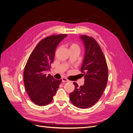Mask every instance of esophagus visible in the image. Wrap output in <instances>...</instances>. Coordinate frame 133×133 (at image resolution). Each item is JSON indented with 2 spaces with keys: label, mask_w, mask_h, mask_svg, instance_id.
<instances>
[{
  "label": "esophagus",
  "mask_w": 133,
  "mask_h": 133,
  "mask_svg": "<svg viewBox=\"0 0 133 133\" xmlns=\"http://www.w3.org/2000/svg\"><path fill=\"white\" fill-rule=\"evenodd\" d=\"M62 81L63 82H69V81L67 78H62Z\"/></svg>",
  "instance_id": "esophagus-1"
}]
</instances>
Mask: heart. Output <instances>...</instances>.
Masks as SVG:
<instances>
[{
    "label": "heart",
    "instance_id": "heart-1",
    "mask_svg": "<svg viewBox=\"0 0 133 133\" xmlns=\"http://www.w3.org/2000/svg\"><path fill=\"white\" fill-rule=\"evenodd\" d=\"M68 46L70 50H79V45L76 43L74 42H70L68 43Z\"/></svg>",
    "mask_w": 133,
    "mask_h": 133
}]
</instances>
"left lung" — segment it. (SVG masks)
Returning a JSON list of instances; mask_svg holds the SVG:
<instances>
[{
    "label": "left lung",
    "mask_w": 133,
    "mask_h": 133,
    "mask_svg": "<svg viewBox=\"0 0 133 133\" xmlns=\"http://www.w3.org/2000/svg\"><path fill=\"white\" fill-rule=\"evenodd\" d=\"M81 37L85 47L81 69L84 84L79 87L74 83L75 90L70 93V99L75 106L85 109L95 105L103 94L108 81V66L104 53L95 39L85 35Z\"/></svg>",
    "instance_id": "obj_1"
}]
</instances>
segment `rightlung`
Masks as SVG:
<instances>
[{
    "instance_id": "add662e5",
    "label": "right lung",
    "mask_w": 133,
    "mask_h": 133,
    "mask_svg": "<svg viewBox=\"0 0 133 133\" xmlns=\"http://www.w3.org/2000/svg\"><path fill=\"white\" fill-rule=\"evenodd\" d=\"M66 36L52 35L43 38L27 60L23 71L25 87L30 99L38 106L50 104L61 83V79H54L46 73L53 63L57 45Z\"/></svg>"
}]
</instances>
